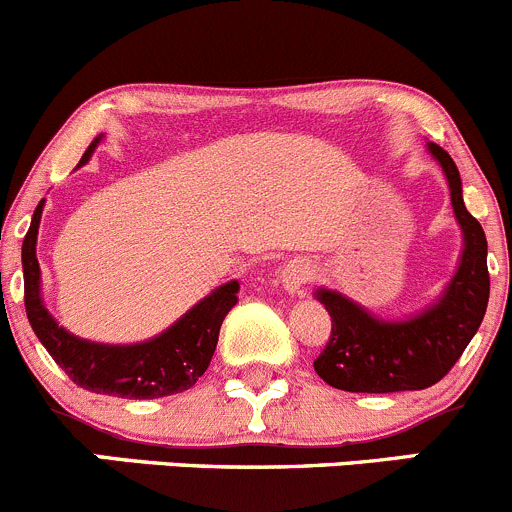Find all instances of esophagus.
I'll return each instance as SVG.
<instances>
[{
    "label": "esophagus",
    "mask_w": 512,
    "mask_h": 512,
    "mask_svg": "<svg viewBox=\"0 0 512 512\" xmlns=\"http://www.w3.org/2000/svg\"><path fill=\"white\" fill-rule=\"evenodd\" d=\"M313 276H316V266H313L308 258H293V261H288L286 268H283L281 281L288 293H298L306 283L313 281Z\"/></svg>",
    "instance_id": "esophagus-1"
}]
</instances>
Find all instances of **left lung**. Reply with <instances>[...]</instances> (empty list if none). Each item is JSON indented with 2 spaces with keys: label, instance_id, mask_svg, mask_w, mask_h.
<instances>
[{
  "label": "left lung",
  "instance_id": "1",
  "mask_svg": "<svg viewBox=\"0 0 512 512\" xmlns=\"http://www.w3.org/2000/svg\"><path fill=\"white\" fill-rule=\"evenodd\" d=\"M428 151L448 179L453 214L463 231L458 271L438 301L406 321H383L343 293L318 288L316 298L331 316V338L313 368L338 391L396 393L433 386L463 356L485 316L490 296L485 231L465 209L458 166L448 151L433 141Z\"/></svg>",
  "mask_w": 512,
  "mask_h": 512
}]
</instances>
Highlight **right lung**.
<instances>
[{
    "instance_id": "add662e5",
    "label": "right lung",
    "mask_w": 512,
    "mask_h": 512,
    "mask_svg": "<svg viewBox=\"0 0 512 512\" xmlns=\"http://www.w3.org/2000/svg\"><path fill=\"white\" fill-rule=\"evenodd\" d=\"M101 136H96L84 151L79 166L89 161ZM44 201L34 209L32 226L22 244L24 268V306L32 331L47 348L57 366L77 386L91 393L119 398H164L189 391L209 368L211 356L219 343L221 323L226 313L236 306L239 281H229L201 298L191 311L164 333L144 343L131 346H109V343L84 341L64 331L42 301V271L37 261V234L42 221Z\"/></svg>"
}]
</instances>
